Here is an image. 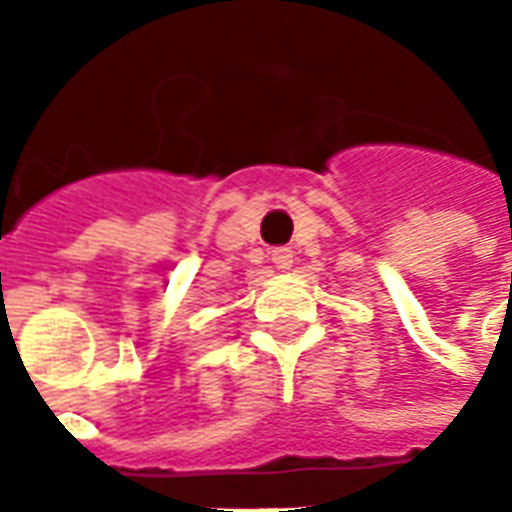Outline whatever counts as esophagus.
<instances>
[{"label":"esophagus","mask_w":512,"mask_h":512,"mask_svg":"<svg viewBox=\"0 0 512 512\" xmlns=\"http://www.w3.org/2000/svg\"><path fill=\"white\" fill-rule=\"evenodd\" d=\"M271 263L277 268H282V271H288V268L293 266V249H288V246L271 249Z\"/></svg>","instance_id":"obj_1"}]
</instances>
